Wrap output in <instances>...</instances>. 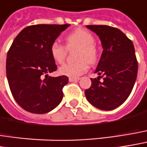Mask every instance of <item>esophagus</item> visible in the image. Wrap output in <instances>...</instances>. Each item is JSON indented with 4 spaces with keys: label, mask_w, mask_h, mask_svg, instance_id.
I'll use <instances>...</instances> for the list:
<instances>
[{
    "label": "esophagus",
    "mask_w": 147,
    "mask_h": 147,
    "mask_svg": "<svg viewBox=\"0 0 147 147\" xmlns=\"http://www.w3.org/2000/svg\"><path fill=\"white\" fill-rule=\"evenodd\" d=\"M79 80V78H72V77H70L69 78V81L70 82H77Z\"/></svg>",
    "instance_id": "1"
}]
</instances>
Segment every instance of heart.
I'll list each match as a JSON object with an SVG mask.
<instances>
[{"instance_id": "obj_1", "label": "heart", "mask_w": 147, "mask_h": 147, "mask_svg": "<svg viewBox=\"0 0 147 147\" xmlns=\"http://www.w3.org/2000/svg\"><path fill=\"white\" fill-rule=\"evenodd\" d=\"M94 37L84 29H76L65 38V47L54 42L49 49L51 57L56 63L61 64L65 59L68 50L77 49L76 60L73 64H65L60 66L59 71L61 75L76 78L87 71L88 64L93 65L98 60V49L94 45Z\"/></svg>"}]
</instances>
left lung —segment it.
Here are the masks:
<instances>
[{"instance_id":"left-lung-1","label":"left lung","mask_w":147,"mask_h":147,"mask_svg":"<svg viewBox=\"0 0 147 147\" xmlns=\"http://www.w3.org/2000/svg\"><path fill=\"white\" fill-rule=\"evenodd\" d=\"M100 38L103 49L92 85L85 91L87 101L102 110H113L129 96L135 85L138 63L131 40L119 29L106 25H87ZM103 77L104 81H99Z\"/></svg>"}]
</instances>
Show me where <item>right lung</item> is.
<instances>
[{
	"label": "right lung",
	"mask_w": 147,
	"mask_h": 147,
	"mask_svg": "<svg viewBox=\"0 0 147 147\" xmlns=\"http://www.w3.org/2000/svg\"><path fill=\"white\" fill-rule=\"evenodd\" d=\"M69 26H28L13 40L7 53V81L14 99L28 112L48 113L62 101V88L69 79L66 76H49L57 70L49 49Z\"/></svg>",
	"instance_id": "1"
}]
</instances>
